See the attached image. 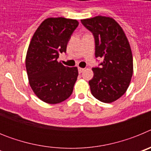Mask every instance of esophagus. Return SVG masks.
Wrapping results in <instances>:
<instances>
[{"label":"esophagus","mask_w":151,"mask_h":151,"mask_svg":"<svg viewBox=\"0 0 151 151\" xmlns=\"http://www.w3.org/2000/svg\"><path fill=\"white\" fill-rule=\"evenodd\" d=\"M78 73H82V72H83L84 70H85V69H84V68H80V67H78Z\"/></svg>","instance_id":"1"}]
</instances>
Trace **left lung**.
Returning <instances> with one entry per match:
<instances>
[{"label": "left lung", "mask_w": 151, "mask_h": 151, "mask_svg": "<svg viewBox=\"0 0 151 151\" xmlns=\"http://www.w3.org/2000/svg\"><path fill=\"white\" fill-rule=\"evenodd\" d=\"M91 32L95 42V57L103 58L100 66L92 68L91 91L104 103L116 101L125 93L133 73V57L125 32L113 18L97 16L81 20Z\"/></svg>", "instance_id": "8db88e82"}]
</instances>
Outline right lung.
Listing matches in <instances>:
<instances>
[{
  "label": "right lung",
  "instance_id": "add662e5",
  "mask_svg": "<svg viewBox=\"0 0 151 151\" xmlns=\"http://www.w3.org/2000/svg\"><path fill=\"white\" fill-rule=\"evenodd\" d=\"M78 26L76 19L47 18L31 40L26 58L29 85L44 102L55 104L71 95L78 77L77 67L63 66L57 59L66 51L72 34Z\"/></svg>",
  "mask_w": 151,
  "mask_h": 151
}]
</instances>
